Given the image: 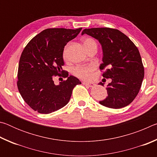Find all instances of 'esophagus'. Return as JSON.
<instances>
[{"label":"esophagus","instance_id":"1","mask_svg":"<svg viewBox=\"0 0 157 157\" xmlns=\"http://www.w3.org/2000/svg\"><path fill=\"white\" fill-rule=\"evenodd\" d=\"M82 83H83V84L84 85H87V86H89V87H93L95 85L94 83H89V82H83Z\"/></svg>","mask_w":157,"mask_h":157}]
</instances>
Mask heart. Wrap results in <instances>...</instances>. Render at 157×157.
<instances>
[{
	"label": "heart",
	"mask_w": 157,
	"mask_h": 157,
	"mask_svg": "<svg viewBox=\"0 0 157 157\" xmlns=\"http://www.w3.org/2000/svg\"><path fill=\"white\" fill-rule=\"evenodd\" d=\"M84 45L86 50H88L93 46H96V42L92 38H86L84 40ZM63 57L64 59L67 58V50L65 48L63 52ZM94 65H85V66H77L74 67L72 70V73L74 75L78 78L85 79V80H90L93 77V72L95 70Z\"/></svg>",
	"instance_id": "obj_1"
}]
</instances>
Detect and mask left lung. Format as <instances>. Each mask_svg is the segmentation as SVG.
Masks as SVG:
<instances>
[{
  "instance_id": "1",
  "label": "left lung",
  "mask_w": 157,
  "mask_h": 157,
  "mask_svg": "<svg viewBox=\"0 0 157 157\" xmlns=\"http://www.w3.org/2000/svg\"><path fill=\"white\" fill-rule=\"evenodd\" d=\"M86 34L102 45L103 57L100 66L105 78H111L107 88L108 96L100 104L112 109L129 105L139 94L144 78V67L137 47L125 34L117 29H84ZM100 84L103 85L101 82Z\"/></svg>"
}]
</instances>
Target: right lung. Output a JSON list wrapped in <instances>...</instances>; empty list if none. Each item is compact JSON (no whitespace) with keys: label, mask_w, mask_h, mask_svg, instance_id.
I'll return each instance as SVG.
<instances>
[{"label":"right lung","mask_w":157,"mask_h":157,"mask_svg":"<svg viewBox=\"0 0 157 157\" xmlns=\"http://www.w3.org/2000/svg\"><path fill=\"white\" fill-rule=\"evenodd\" d=\"M82 29H46L32 39L23 50L17 86L23 99L34 111L47 114L60 109L69 102L74 87L81 84L75 77L68 76L62 66L64 46ZM54 76L67 79L55 85Z\"/></svg>","instance_id":"right-lung-1"}]
</instances>
